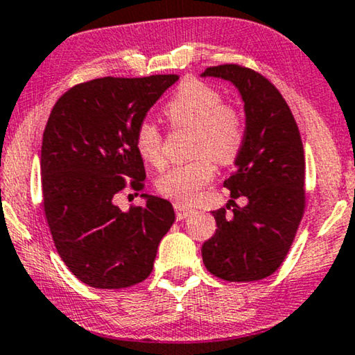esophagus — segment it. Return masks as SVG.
<instances>
[{
  "mask_svg": "<svg viewBox=\"0 0 355 355\" xmlns=\"http://www.w3.org/2000/svg\"><path fill=\"white\" fill-rule=\"evenodd\" d=\"M173 208H175V211H177V219H178V221H182V219L191 216V214L195 213V209L190 208V206H187V205H183V203H178V201H177V203H173Z\"/></svg>",
  "mask_w": 355,
  "mask_h": 355,
  "instance_id": "34e87169",
  "label": "esophagus"
}]
</instances>
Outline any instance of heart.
<instances>
[{
    "mask_svg": "<svg viewBox=\"0 0 355 355\" xmlns=\"http://www.w3.org/2000/svg\"><path fill=\"white\" fill-rule=\"evenodd\" d=\"M173 128L193 129L190 162L173 165L157 178V190L178 203H191L216 175L221 165L234 164L248 141V118L227 105L223 93L201 80H187L164 107ZM134 146L147 164H164V134L150 121H141L134 131Z\"/></svg>",
    "mask_w": 355,
    "mask_h": 355,
    "instance_id": "heart-1",
    "label": "heart"
}]
</instances>
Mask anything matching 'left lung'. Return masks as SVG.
<instances>
[{"mask_svg":"<svg viewBox=\"0 0 355 355\" xmlns=\"http://www.w3.org/2000/svg\"><path fill=\"white\" fill-rule=\"evenodd\" d=\"M230 80L241 92L248 141L223 185L233 209L213 211L218 230L201 248L205 267L226 282H255L280 268L306 206L304 150L297 121L270 80L249 67H208L203 77ZM248 198L239 207L235 200ZM232 213H229V209Z\"/></svg>","mask_w":355,"mask_h":355,"instance_id":"8db88e82","label":"left lung"}]
</instances>
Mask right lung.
<instances>
[{
    "mask_svg": "<svg viewBox=\"0 0 355 355\" xmlns=\"http://www.w3.org/2000/svg\"><path fill=\"white\" fill-rule=\"evenodd\" d=\"M178 75L103 77L58 98L40 150L44 213L69 270L93 288L118 290L144 282L157 248L175 221L172 203L146 196L128 213L116 195L146 187L134 131Z\"/></svg>",
    "mask_w": 355,
    "mask_h": 355,
    "instance_id": "add662e5",
    "label": "right lung"
}]
</instances>
